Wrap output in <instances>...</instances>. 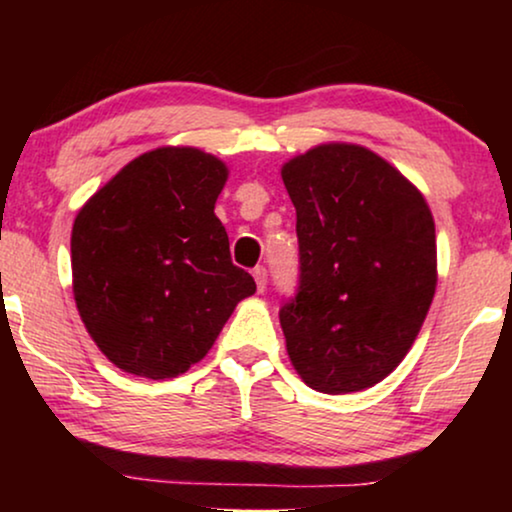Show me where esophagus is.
I'll use <instances>...</instances> for the list:
<instances>
[{"label":"esophagus","mask_w":512,"mask_h":512,"mask_svg":"<svg viewBox=\"0 0 512 512\" xmlns=\"http://www.w3.org/2000/svg\"><path fill=\"white\" fill-rule=\"evenodd\" d=\"M254 279H256L258 293H263L265 286H268V270H265L263 265H256V268H254Z\"/></svg>","instance_id":"esophagus-1"}]
</instances>
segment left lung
<instances>
[{"mask_svg":"<svg viewBox=\"0 0 512 512\" xmlns=\"http://www.w3.org/2000/svg\"><path fill=\"white\" fill-rule=\"evenodd\" d=\"M296 207L300 286L279 312L307 387H375L410 352L438 284L436 223L408 177L361 144L328 142L282 165Z\"/></svg>","mask_w":512,"mask_h":512,"instance_id":"1","label":"left lung"}]
</instances>
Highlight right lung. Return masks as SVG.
Segmentation results:
<instances>
[{"instance_id": "right-lung-1", "label": "right lung", "mask_w": 512, "mask_h": 512, "mask_svg": "<svg viewBox=\"0 0 512 512\" xmlns=\"http://www.w3.org/2000/svg\"><path fill=\"white\" fill-rule=\"evenodd\" d=\"M228 165L195 146L130 160L72 228V291L83 326L125 373L170 380L202 361L256 282L230 261L214 205Z\"/></svg>"}]
</instances>
